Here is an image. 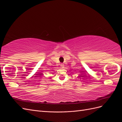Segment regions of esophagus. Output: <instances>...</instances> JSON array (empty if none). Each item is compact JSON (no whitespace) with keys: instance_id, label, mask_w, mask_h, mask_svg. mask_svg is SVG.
<instances>
[{"instance_id":"esophagus-1","label":"esophagus","mask_w":122,"mask_h":122,"mask_svg":"<svg viewBox=\"0 0 122 122\" xmlns=\"http://www.w3.org/2000/svg\"><path fill=\"white\" fill-rule=\"evenodd\" d=\"M64 66H65V65H64V64H61V68H64Z\"/></svg>"}]
</instances>
